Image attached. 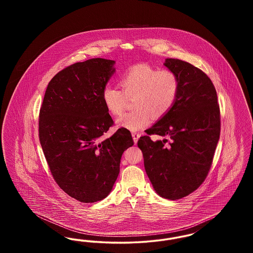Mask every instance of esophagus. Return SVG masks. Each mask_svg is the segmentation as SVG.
I'll return each instance as SVG.
<instances>
[{
	"mask_svg": "<svg viewBox=\"0 0 253 253\" xmlns=\"http://www.w3.org/2000/svg\"><path fill=\"white\" fill-rule=\"evenodd\" d=\"M132 136L134 144H136L137 141H138V139H139V137H140V133H139V132H132Z\"/></svg>",
	"mask_w": 253,
	"mask_h": 253,
	"instance_id": "34e87169",
	"label": "esophagus"
}]
</instances>
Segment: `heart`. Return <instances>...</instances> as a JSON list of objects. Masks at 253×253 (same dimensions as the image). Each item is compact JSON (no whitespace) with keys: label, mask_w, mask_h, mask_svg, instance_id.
<instances>
[{"label":"heart","mask_w":253,"mask_h":253,"mask_svg":"<svg viewBox=\"0 0 253 253\" xmlns=\"http://www.w3.org/2000/svg\"><path fill=\"white\" fill-rule=\"evenodd\" d=\"M123 91L116 86L106 85L102 100L109 113L120 116L125 108L127 97H133L134 110L123 115L117 124L129 131H138L150 124L152 116L164 117L173 106L179 92V80L169 69H160L137 64L130 67L120 79Z\"/></svg>","instance_id":"b5f03b06"}]
</instances>
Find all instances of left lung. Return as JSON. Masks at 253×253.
<instances>
[{"instance_id":"8db88e82","label":"left lung","mask_w":253,"mask_h":253,"mask_svg":"<svg viewBox=\"0 0 253 253\" xmlns=\"http://www.w3.org/2000/svg\"><path fill=\"white\" fill-rule=\"evenodd\" d=\"M164 66L177 75L178 95L137 145L156 193L176 200L194 192L210 170L220 136V110L214 85L203 71L177 59H166ZM150 134L168 136L171 142H153Z\"/></svg>"}]
</instances>
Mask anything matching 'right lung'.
<instances>
[{
    "mask_svg": "<svg viewBox=\"0 0 253 253\" xmlns=\"http://www.w3.org/2000/svg\"><path fill=\"white\" fill-rule=\"evenodd\" d=\"M115 63L96 58L61 70L50 81L40 111V142L51 173L63 192L83 203L111 193L122 154L133 145L124 128L99 139L114 124L101 96Z\"/></svg>",
    "mask_w": 253,
    "mask_h": 253,
    "instance_id": "1",
    "label": "right lung"
}]
</instances>
